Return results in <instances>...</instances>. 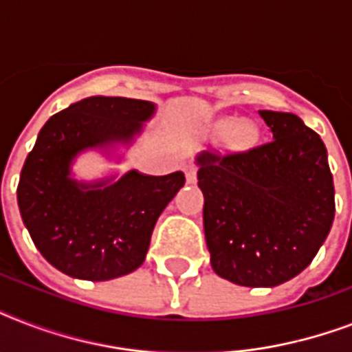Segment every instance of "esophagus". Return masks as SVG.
I'll use <instances>...</instances> for the list:
<instances>
[{
    "instance_id": "obj_1",
    "label": "esophagus",
    "mask_w": 352,
    "mask_h": 352,
    "mask_svg": "<svg viewBox=\"0 0 352 352\" xmlns=\"http://www.w3.org/2000/svg\"><path fill=\"white\" fill-rule=\"evenodd\" d=\"M186 181L190 182V184L197 182V170H195L193 166H188L186 168Z\"/></svg>"
}]
</instances>
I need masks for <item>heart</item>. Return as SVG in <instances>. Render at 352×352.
Instances as JSON below:
<instances>
[{
    "label": "heart",
    "mask_w": 352,
    "mask_h": 352,
    "mask_svg": "<svg viewBox=\"0 0 352 352\" xmlns=\"http://www.w3.org/2000/svg\"><path fill=\"white\" fill-rule=\"evenodd\" d=\"M239 135H241V137H243V138H245V137H246V131H241Z\"/></svg>",
    "instance_id": "heart-1"
}]
</instances>
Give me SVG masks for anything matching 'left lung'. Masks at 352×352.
<instances>
[{
  "label": "left lung",
  "instance_id": "left-lung-1",
  "mask_svg": "<svg viewBox=\"0 0 352 352\" xmlns=\"http://www.w3.org/2000/svg\"><path fill=\"white\" fill-rule=\"evenodd\" d=\"M272 140L197 157L204 237L217 276L276 287L305 270L334 221L327 149L292 113L259 111Z\"/></svg>",
  "mask_w": 352,
  "mask_h": 352
}]
</instances>
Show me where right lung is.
Wrapping results in <instances>:
<instances>
[{
    "instance_id": "1",
    "label": "right lung",
    "mask_w": 352,
    "mask_h": 352,
    "mask_svg": "<svg viewBox=\"0 0 352 352\" xmlns=\"http://www.w3.org/2000/svg\"><path fill=\"white\" fill-rule=\"evenodd\" d=\"M153 111L146 100L91 96L41 127L19 175L18 206L36 248L60 272L106 281L144 263L155 223L184 186V173L129 171L109 186H87L69 179V166L82 149L131 140Z\"/></svg>"
}]
</instances>
